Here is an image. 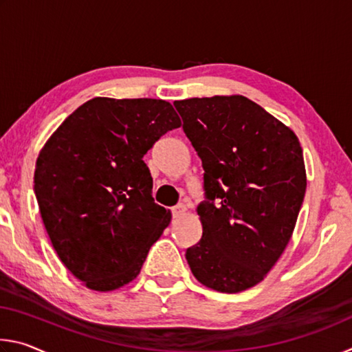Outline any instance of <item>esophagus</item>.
Wrapping results in <instances>:
<instances>
[{
  "label": "esophagus",
  "instance_id": "34e87169",
  "mask_svg": "<svg viewBox=\"0 0 352 352\" xmlns=\"http://www.w3.org/2000/svg\"><path fill=\"white\" fill-rule=\"evenodd\" d=\"M184 214H186V206L184 205L180 204V205L172 208V216L174 217H182V216H184Z\"/></svg>",
  "mask_w": 352,
  "mask_h": 352
}]
</instances>
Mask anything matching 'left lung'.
Returning <instances> with one entry per match:
<instances>
[{"mask_svg": "<svg viewBox=\"0 0 352 352\" xmlns=\"http://www.w3.org/2000/svg\"><path fill=\"white\" fill-rule=\"evenodd\" d=\"M201 160L204 236L186 250L206 287L237 294L261 283L283 254L306 194L296 135L243 96L175 100Z\"/></svg>", "mask_w": 352, "mask_h": 352, "instance_id": "1", "label": "left lung"}]
</instances>
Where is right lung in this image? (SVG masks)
<instances>
[{
  "label": "right lung",
  "mask_w": 352,
  "mask_h": 352,
  "mask_svg": "<svg viewBox=\"0 0 352 352\" xmlns=\"http://www.w3.org/2000/svg\"><path fill=\"white\" fill-rule=\"evenodd\" d=\"M180 126L162 99L94 98L41 148L34 174L41 219L58 258L88 289L109 292L135 279L169 225L142 157Z\"/></svg>",
  "instance_id": "1"
}]
</instances>
